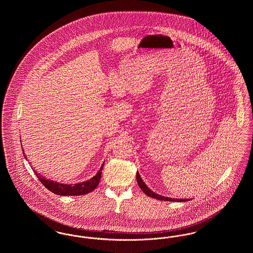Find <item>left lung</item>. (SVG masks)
I'll return each instance as SVG.
<instances>
[{
    "label": "left lung",
    "mask_w": 253,
    "mask_h": 253,
    "mask_svg": "<svg viewBox=\"0 0 253 253\" xmlns=\"http://www.w3.org/2000/svg\"><path fill=\"white\" fill-rule=\"evenodd\" d=\"M136 181H137V184L138 186L140 187V189L144 192L146 195L150 196V197H153V198H156L158 200H164V201H175V202H183V201H189V199H173V198H169V197H165V196H161L159 194L154 193L153 191H151L145 184L143 180L141 179L140 175L138 172H136Z\"/></svg>",
    "instance_id": "1"
}]
</instances>
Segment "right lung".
<instances>
[{
  "instance_id": "obj_1",
  "label": "right lung",
  "mask_w": 253,
  "mask_h": 253,
  "mask_svg": "<svg viewBox=\"0 0 253 253\" xmlns=\"http://www.w3.org/2000/svg\"><path fill=\"white\" fill-rule=\"evenodd\" d=\"M25 159H27V157H25ZM103 165L104 163L102 164V166L100 167L96 175L92 177L90 180L82 182L79 184H74V185H66L62 183L54 182V181L46 179L40 173H35V174L38 179L41 181V183L52 193H56L58 195H72V196L73 195H83L94 191L97 187L101 177V170L103 169ZM34 172H36V170H34Z\"/></svg>"
}]
</instances>
